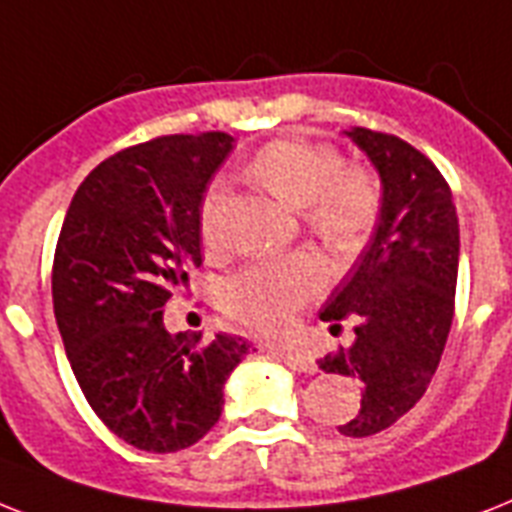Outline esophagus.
Instances as JSON below:
<instances>
[{
    "instance_id": "34e87169",
    "label": "esophagus",
    "mask_w": 512,
    "mask_h": 512,
    "mask_svg": "<svg viewBox=\"0 0 512 512\" xmlns=\"http://www.w3.org/2000/svg\"><path fill=\"white\" fill-rule=\"evenodd\" d=\"M278 357L284 360L292 371L297 373H315V360L307 352L302 350H281L278 352Z\"/></svg>"
}]
</instances>
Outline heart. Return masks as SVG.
Instances as JSON below:
<instances>
[{
    "mask_svg": "<svg viewBox=\"0 0 512 512\" xmlns=\"http://www.w3.org/2000/svg\"><path fill=\"white\" fill-rule=\"evenodd\" d=\"M244 176L294 210L336 249H355L378 213V186L363 168L344 165L331 144L278 139L249 160ZM226 189L213 184L199 207V234L207 247L223 244ZM323 286L321 263L310 255L252 263L223 286V305L234 321L260 334H281Z\"/></svg>",
    "mask_w": 512,
    "mask_h": 512,
    "instance_id": "obj_1",
    "label": "heart"
}]
</instances>
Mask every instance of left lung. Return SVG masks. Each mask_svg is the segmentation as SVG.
<instances>
[{"label":"left lung","instance_id":"1","mask_svg":"<svg viewBox=\"0 0 512 512\" xmlns=\"http://www.w3.org/2000/svg\"><path fill=\"white\" fill-rule=\"evenodd\" d=\"M344 134L381 178V213L371 244L321 310L334 334L342 321L355 323V339L318 368L363 381L360 410L339 431L371 436L421 400L442 360L455 313L460 226L450 186L429 157L392 134Z\"/></svg>","mask_w":512,"mask_h":512}]
</instances>
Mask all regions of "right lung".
Wrapping results in <instances>:
<instances>
[{
  "instance_id": "1",
  "label": "right lung",
  "mask_w": 512,
  "mask_h": 512,
  "mask_svg": "<svg viewBox=\"0 0 512 512\" xmlns=\"http://www.w3.org/2000/svg\"><path fill=\"white\" fill-rule=\"evenodd\" d=\"M234 149L223 131L160 136L83 178L54 249L52 302L83 397L144 452L197 444L249 352L242 336L170 334L165 302L202 265L199 207Z\"/></svg>"
}]
</instances>
